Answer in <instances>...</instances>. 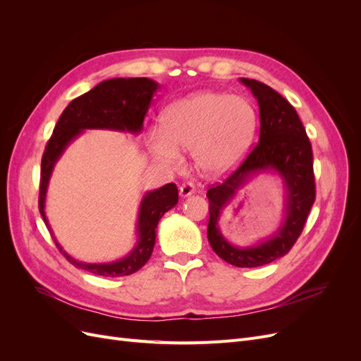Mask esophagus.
<instances>
[{
	"label": "esophagus",
	"instance_id": "esophagus-1",
	"mask_svg": "<svg viewBox=\"0 0 361 361\" xmlns=\"http://www.w3.org/2000/svg\"><path fill=\"white\" fill-rule=\"evenodd\" d=\"M194 192H195V187H194L192 182H185L182 187H180V190H179L180 197H188V195H191Z\"/></svg>",
	"mask_w": 361,
	"mask_h": 361
}]
</instances>
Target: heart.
Returning <instances> with one entry per match:
<instances>
[{
    "instance_id": "obj_1",
    "label": "heart",
    "mask_w": 361,
    "mask_h": 361,
    "mask_svg": "<svg viewBox=\"0 0 361 361\" xmlns=\"http://www.w3.org/2000/svg\"><path fill=\"white\" fill-rule=\"evenodd\" d=\"M256 126V108L245 96L197 92L167 108L162 128L149 133V147L171 167L180 164L179 149L192 150L200 170L221 174L243 159Z\"/></svg>"
}]
</instances>
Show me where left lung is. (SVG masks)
Masks as SVG:
<instances>
[{"label": "left lung", "mask_w": 361, "mask_h": 361, "mask_svg": "<svg viewBox=\"0 0 361 361\" xmlns=\"http://www.w3.org/2000/svg\"><path fill=\"white\" fill-rule=\"evenodd\" d=\"M255 94L259 104V141L236 170L206 192L209 199L207 239L215 253L227 264L239 268H255L271 264L288 255L300 238L309 212L314 203L313 152L295 108L269 85L241 78ZM276 171L286 182L287 207L286 220L279 231L253 247H236L222 236L217 221L224 206L235 191L256 173Z\"/></svg>", "instance_id": "8db88e82"}]
</instances>
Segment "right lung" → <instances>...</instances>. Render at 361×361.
Returning <instances> with one entry per match:
<instances>
[{
	"instance_id": "add662e5",
	"label": "right lung",
	"mask_w": 361,
	"mask_h": 361,
	"mask_svg": "<svg viewBox=\"0 0 361 361\" xmlns=\"http://www.w3.org/2000/svg\"><path fill=\"white\" fill-rule=\"evenodd\" d=\"M158 87V82L149 78L106 80L93 87L90 92L76 97L64 108L56 128H54L45 152H43L40 167L39 211L51 235L52 231L45 215V199L54 166L63 155V152L84 129H114L138 134L143 128L145 116ZM178 200V187L174 183H167L155 191L146 192L138 212L137 245L126 257L111 262V264L78 262L69 256L66 251H63L56 238H54V243L63 256L80 269H85L102 277H123L134 274L135 271L145 267L152 256L157 238L155 228L161 216L170 211Z\"/></svg>"
}]
</instances>
